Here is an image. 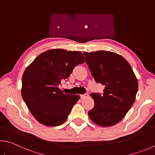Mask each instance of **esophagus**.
Listing matches in <instances>:
<instances>
[{
  "label": "esophagus",
  "mask_w": 155,
  "mask_h": 155,
  "mask_svg": "<svg viewBox=\"0 0 155 155\" xmlns=\"http://www.w3.org/2000/svg\"><path fill=\"white\" fill-rule=\"evenodd\" d=\"M88 96H89V95H88L87 93L83 94V95H81V99H84V98L88 97Z\"/></svg>",
  "instance_id": "obj_1"
}]
</instances>
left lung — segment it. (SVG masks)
<instances>
[{
  "instance_id": "left-lung-1",
  "label": "left lung",
  "mask_w": 155,
  "mask_h": 155,
  "mask_svg": "<svg viewBox=\"0 0 155 155\" xmlns=\"http://www.w3.org/2000/svg\"><path fill=\"white\" fill-rule=\"evenodd\" d=\"M94 79L105 86L104 93H93L95 101L89 116L103 127L116 125L134 104L138 89L137 78L128 61L116 53L100 50L84 52Z\"/></svg>"
}]
</instances>
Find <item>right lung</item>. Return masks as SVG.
<instances>
[{
	"label": "right lung",
	"mask_w": 155,
	"mask_h": 155,
	"mask_svg": "<svg viewBox=\"0 0 155 155\" xmlns=\"http://www.w3.org/2000/svg\"><path fill=\"white\" fill-rule=\"evenodd\" d=\"M85 61L78 51L52 49L41 53L26 68L21 95L29 111L47 126L61 125L67 119L78 95L64 93L58 86L76 66Z\"/></svg>",
	"instance_id": "add662e5"
}]
</instances>
